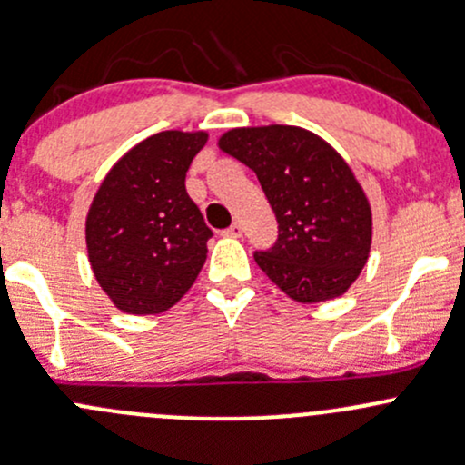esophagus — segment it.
I'll return each instance as SVG.
<instances>
[{
    "instance_id": "34e87169",
    "label": "esophagus",
    "mask_w": 465,
    "mask_h": 465,
    "mask_svg": "<svg viewBox=\"0 0 465 465\" xmlns=\"http://www.w3.org/2000/svg\"><path fill=\"white\" fill-rule=\"evenodd\" d=\"M224 236H232V238H238V236H242V223L241 220H236V223L232 224V227H227L224 229Z\"/></svg>"
}]
</instances>
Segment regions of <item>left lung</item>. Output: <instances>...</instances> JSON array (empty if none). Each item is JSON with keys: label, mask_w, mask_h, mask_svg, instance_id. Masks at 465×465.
Masks as SVG:
<instances>
[{"label": "left lung", "mask_w": 465, "mask_h": 465, "mask_svg": "<svg viewBox=\"0 0 465 465\" xmlns=\"http://www.w3.org/2000/svg\"><path fill=\"white\" fill-rule=\"evenodd\" d=\"M220 149L256 173L278 220L276 242L258 267L298 302L348 292L368 262L372 212L343 158L301 126L232 129Z\"/></svg>", "instance_id": "obj_1"}]
</instances>
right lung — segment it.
<instances>
[{"label":"right lung","instance_id":"right-lung-1","mask_svg":"<svg viewBox=\"0 0 465 465\" xmlns=\"http://www.w3.org/2000/svg\"><path fill=\"white\" fill-rule=\"evenodd\" d=\"M204 131H163L122 155L86 216L91 270L117 310L160 314L187 294L213 236L184 178Z\"/></svg>","mask_w":465,"mask_h":465}]
</instances>
